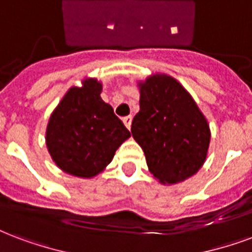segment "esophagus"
<instances>
[{
    "instance_id": "1",
    "label": "esophagus",
    "mask_w": 252,
    "mask_h": 252,
    "mask_svg": "<svg viewBox=\"0 0 252 252\" xmlns=\"http://www.w3.org/2000/svg\"><path fill=\"white\" fill-rule=\"evenodd\" d=\"M123 123L126 124V126L129 129L130 128V124H132V116H126V118H123Z\"/></svg>"
}]
</instances>
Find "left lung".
I'll use <instances>...</instances> for the list:
<instances>
[{"label": "left lung", "mask_w": 252, "mask_h": 252, "mask_svg": "<svg viewBox=\"0 0 252 252\" xmlns=\"http://www.w3.org/2000/svg\"><path fill=\"white\" fill-rule=\"evenodd\" d=\"M140 87V111L132 136L143 148L149 172L161 184L185 181L207 156L210 128L189 92L168 75H153Z\"/></svg>", "instance_id": "8db88e82"}]
</instances>
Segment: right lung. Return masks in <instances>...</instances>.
<instances>
[{"instance_id":"obj_1","label":"right lung","mask_w":252,"mask_h":252,"mask_svg":"<svg viewBox=\"0 0 252 252\" xmlns=\"http://www.w3.org/2000/svg\"><path fill=\"white\" fill-rule=\"evenodd\" d=\"M100 92L101 84L96 79H86L82 87L70 88L47 124L50 156L63 172L76 177L99 174L130 136Z\"/></svg>"}]
</instances>
